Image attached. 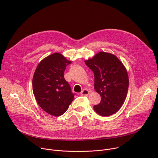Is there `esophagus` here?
Listing matches in <instances>:
<instances>
[{
  "mask_svg": "<svg viewBox=\"0 0 158 158\" xmlns=\"http://www.w3.org/2000/svg\"><path fill=\"white\" fill-rule=\"evenodd\" d=\"M89 91L88 89H84V90L81 93V96H88V95H89Z\"/></svg>",
  "mask_w": 158,
  "mask_h": 158,
  "instance_id": "1",
  "label": "esophagus"
}]
</instances>
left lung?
Segmentation results:
<instances>
[{
    "label": "left lung",
    "mask_w": 158,
    "mask_h": 158,
    "mask_svg": "<svg viewBox=\"0 0 158 158\" xmlns=\"http://www.w3.org/2000/svg\"><path fill=\"white\" fill-rule=\"evenodd\" d=\"M84 62L93 72L94 89L102 97L101 102L94 106V111L102 117L115 113L123 104L128 92L126 68L115 55L104 52Z\"/></svg>",
    "instance_id": "left-lung-1"
}]
</instances>
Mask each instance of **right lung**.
<instances>
[{
  "mask_svg": "<svg viewBox=\"0 0 158 158\" xmlns=\"http://www.w3.org/2000/svg\"><path fill=\"white\" fill-rule=\"evenodd\" d=\"M70 63L61 53H55L43 59L35 70L34 96L39 106L51 115L61 116L74 99V94L64 74Z\"/></svg>",
  "mask_w": 158,
  "mask_h": 158,
  "instance_id": "right-lung-1",
  "label": "right lung"
}]
</instances>
